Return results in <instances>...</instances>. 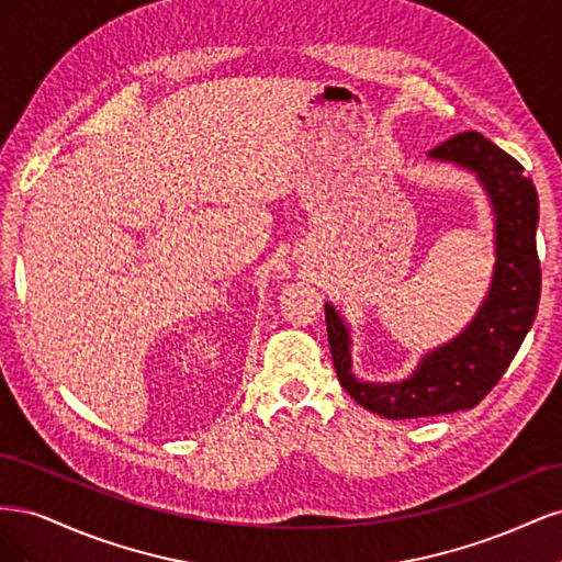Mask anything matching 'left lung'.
Instances as JSON below:
<instances>
[{
    "label": "left lung",
    "mask_w": 562,
    "mask_h": 562,
    "mask_svg": "<svg viewBox=\"0 0 562 562\" xmlns=\"http://www.w3.org/2000/svg\"><path fill=\"white\" fill-rule=\"evenodd\" d=\"M479 173L497 215V265L490 295L471 326L422 361L398 384H368L351 375L349 335L326 304L328 342L339 384L347 394L386 419L446 415L479 405L514 361L539 307L541 267L537 255L539 199L522 166L481 133L464 131L429 151Z\"/></svg>",
    "instance_id": "obj_1"
}]
</instances>
